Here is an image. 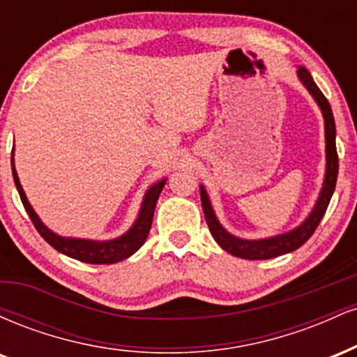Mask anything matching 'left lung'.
Returning a JSON list of instances; mask_svg holds the SVG:
<instances>
[{
  "label": "left lung",
  "instance_id": "left-lung-1",
  "mask_svg": "<svg viewBox=\"0 0 357 357\" xmlns=\"http://www.w3.org/2000/svg\"><path fill=\"white\" fill-rule=\"evenodd\" d=\"M297 77L302 82V85L307 89V92L312 96V99L319 105V109H321L324 117V132H326V174H324V183L321 192H319V198L312 210H310L309 216L298 227L294 228V230L280 233V235H273L258 240L240 238V236L231 235L227 228H223V225L216 218V213L213 210L206 190H204L203 184L199 186L204 218H206L208 228H210L213 238L216 240V243L225 252L231 253V255L238 258H245V260H268V258L285 255V253L301 248L312 236L315 228L321 223L324 213H326L327 206H329V202L335 190V181H337L339 173V159L337 149H335V124L333 110H331L329 102H327L324 93L315 85L312 75H310L305 67L298 65Z\"/></svg>",
  "mask_w": 357,
  "mask_h": 357
}]
</instances>
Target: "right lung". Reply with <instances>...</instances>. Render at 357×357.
Segmentation results:
<instances>
[{
	"label": "right lung",
	"mask_w": 357,
	"mask_h": 357,
	"mask_svg": "<svg viewBox=\"0 0 357 357\" xmlns=\"http://www.w3.org/2000/svg\"><path fill=\"white\" fill-rule=\"evenodd\" d=\"M11 169H13V179L16 184V190L20 192V198L26 210L28 216L33 221L36 231L43 236V240L47 243H50L56 252L63 253V255L75 258V260L85 261V264H96V265H110L117 264V261L126 260L130 255L137 252L139 248L144 245V241L149 235L151 225H153V216H154V208L158 203L159 195H161L162 188L166 184V178L161 181L154 183L153 186H149V190L146 191L144 198H142L141 210L137 213V218L132 223V227L129 228L126 233H122L121 236L112 240H87V238H75V236H61L59 233L52 231L47 225L40 220V216L36 215L33 206L28 202L26 195H24L22 183H20L18 173H16L15 167V149L11 153Z\"/></svg>",
	"instance_id": "add662e5"
}]
</instances>
